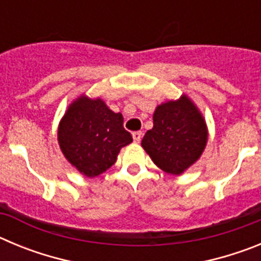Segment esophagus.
Wrapping results in <instances>:
<instances>
[{"label": "esophagus", "instance_id": "obj_1", "mask_svg": "<svg viewBox=\"0 0 261 261\" xmlns=\"http://www.w3.org/2000/svg\"><path fill=\"white\" fill-rule=\"evenodd\" d=\"M141 138H142V132H133V140H135L136 144H138V142L141 141Z\"/></svg>", "mask_w": 261, "mask_h": 261}]
</instances>
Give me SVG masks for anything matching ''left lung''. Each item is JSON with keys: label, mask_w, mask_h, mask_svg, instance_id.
Masks as SVG:
<instances>
[{"label": "left lung", "mask_w": 261, "mask_h": 261, "mask_svg": "<svg viewBox=\"0 0 261 261\" xmlns=\"http://www.w3.org/2000/svg\"><path fill=\"white\" fill-rule=\"evenodd\" d=\"M153 128L145 133L142 147L161 170L180 175L201 156L208 128L199 108L187 95L155 108Z\"/></svg>", "instance_id": "obj_1"}]
</instances>
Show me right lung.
<instances>
[{"label": "right lung", "mask_w": 261, "mask_h": 261, "mask_svg": "<svg viewBox=\"0 0 261 261\" xmlns=\"http://www.w3.org/2000/svg\"><path fill=\"white\" fill-rule=\"evenodd\" d=\"M123 123V115L111 111L102 99L81 95L59 124L60 149L81 174L98 176L116 162L120 149L133 141Z\"/></svg>", "instance_id": "1"}]
</instances>
